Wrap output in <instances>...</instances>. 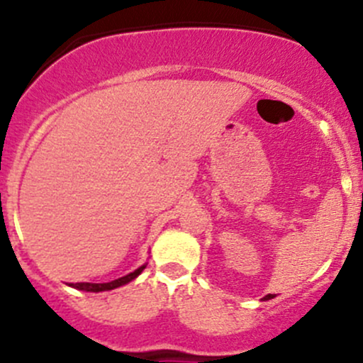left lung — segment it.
Instances as JSON below:
<instances>
[{
	"label": "left lung",
	"mask_w": 363,
	"mask_h": 363,
	"mask_svg": "<svg viewBox=\"0 0 363 363\" xmlns=\"http://www.w3.org/2000/svg\"><path fill=\"white\" fill-rule=\"evenodd\" d=\"M270 298H274V295H272V294H269L267 296H263V300H270Z\"/></svg>",
	"instance_id": "left-lung-1"
}]
</instances>
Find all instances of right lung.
<instances>
[{"mask_svg": "<svg viewBox=\"0 0 363 363\" xmlns=\"http://www.w3.org/2000/svg\"><path fill=\"white\" fill-rule=\"evenodd\" d=\"M145 269V265L138 267L135 272L128 274V276L124 277H119V279H113L111 283H75V284H69V286L77 288V290H84V291H107V290H113V288H119L123 286V284H128L130 281H133L135 277L138 276V274L142 272V270Z\"/></svg>", "mask_w": 363, "mask_h": 363, "instance_id": "add662e5", "label": "right lung"}]
</instances>
